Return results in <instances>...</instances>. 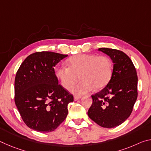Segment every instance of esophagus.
I'll return each instance as SVG.
<instances>
[{
	"label": "esophagus",
	"mask_w": 151,
	"mask_h": 151,
	"mask_svg": "<svg viewBox=\"0 0 151 151\" xmlns=\"http://www.w3.org/2000/svg\"><path fill=\"white\" fill-rule=\"evenodd\" d=\"M81 99V96H75V97H74V101H78V99Z\"/></svg>",
	"instance_id": "esophagus-1"
}]
</instances>
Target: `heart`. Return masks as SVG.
Here are the masks:
<instances>
[{
  "label": "heart",
  "instance_id": "b5f03b06",
  "mask_svg": "<svg viewBox=\"0 0 151 151\" xmlns=\"http://www.w3.org/2000/svg\"><path fill=\"white\" fill-rule=\"evenodd\" d=\"M68 66H60L57 68L55 75L64 88L70 89L78 80L81 82L72 93L75 95H83L93 90L104 88L112 74V61L106 56L81 54L75 55L68 60Z\"/></svg>",
  "mask_w": 151,
  "mask_h": 151
}]
</instances>
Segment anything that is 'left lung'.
Listing matches in <instances>:
<instances>
[{
  "mask_svg": "<svg viewBox=\"0 0 151 151\" xmlns=\"http://www.w3.org/2000/svg\"><path fill=\"white\" fill-rule=\"evenodd\" d=\"M99 50L111 58L113 70L105 87L91 96L93 104L88 115L99 126L111 129L131 115L137 99V74L131 58L123 52L108 48Z\"/></svg>",
  "mask_w": 151,
  "mask_h": 151,
  "instance_id": "obj_1",
  "label": "left lung"
}]
</instances>
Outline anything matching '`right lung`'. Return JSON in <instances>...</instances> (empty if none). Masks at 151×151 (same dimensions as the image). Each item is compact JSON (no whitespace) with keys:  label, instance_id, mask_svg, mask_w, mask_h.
Listing matches in <instances>:
<instances>
[{"label":"right lung","instance_id":"add662e5","mask_svg":"<svg viewBox=\"0 0 151 151\" xmlns=\"http://www.w3.org/2000/svg\"><path fill=\"white\" fill-rule=\"evenodd\" d=\"M68 55L48 51L27 57L14 81V101L22 120L38 132L55 131L68 114L73 96L58 85L54 68Z\"/></svg>","mask_w":151,"mask_h":151}]
</instances>
